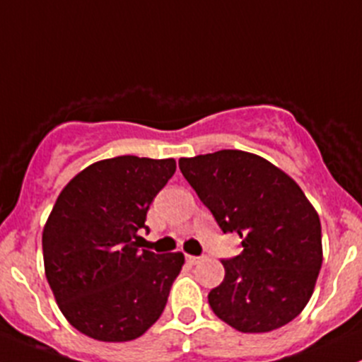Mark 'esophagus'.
<instances>
[{
    "label": "esophagus",
    "instance_id": "esophagus-1",
    "mask_svg": "<svg viewBox=\"0 0 362 362\" xmlns=\"http://www.w3.org/2000/svg\"><path fill=\"white\" fill-rule=\"evenodd\" d=\"M187 262L189 264H198V262H202L203 261V257L202 255H187Z\"/></svg>",
    "mask_w": 362,
    "mask_h": 362
}]
</instances>
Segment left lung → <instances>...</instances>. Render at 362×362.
I'll return each instance as SVG.
<instances>
[{
	"label": "left lung",
	"mask_w": 362,
	"mask_h": 362,
	"mask_svg": "<svg viewBox=\"0 0 362 362\" xmlns=\"http://www.w3.org/2000/svg\"><path fill=\"white\" fill-rule=\"evenodd\" d=\"M178 166L222 233L242 238V252L222 259L224 280L208 294L215 315L242 333L296 319L322 266L320 218L299 185L243 151L182 158Z\"/></svg>",
	"instance_id": "obj_1"
}]
</instances>
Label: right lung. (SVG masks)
<instances>
[{"mask_svg":"<svg viewBox=\"0 0 362 362\" xmlns=\"http://www.w3.org/2000/svg\"><path fill=\"white\" fill-rule=\"evenodd\" d=\"M177 170L175 159L136 156L98 160L54 204L42 236L45 275L75 329L100 341H129L163 313L182 252L138 249L152 199Z\"/></svg>","mask_w":362,"mask_h":362,"instance_id":"right-lung-1","label":"right lung"}]
</instances>
